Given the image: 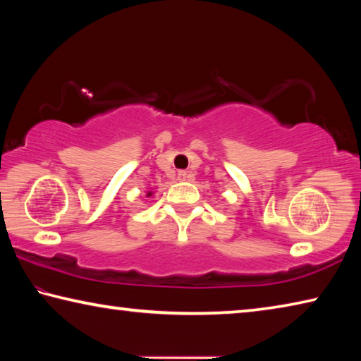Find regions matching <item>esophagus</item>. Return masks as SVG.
I'll use <instances>...</instances> for the list:
<instances>
[{"mask_svg": "<svg viewBox=\"0 0 361 361\" xmlns=\"http://www.w3.org/2000/svg\"><path fill=\"white\" fill-rule=\"evenodd\" d=\"M178 180L180 181H189V180H191V175L185 172V170H181V172H178Z\"/></svg>", "mask_w": 361, "mask_h": 361, "instance_id": "obj_1", "label": "esophagus"}]
</instances>
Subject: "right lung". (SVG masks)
<instances>
[{"instance_id":"1","label":"right lung","mask_w":361,"mask_h":361,"mask_svg":"<svg viewBox=\"0 0 361 361\" xmlns=\"http://www.w3.org/2000/svg\"><path fill=\"white\" fill-rule=\"evenodd\" d=\"M151 195H152V191H148V192H146V197H151Z\"/></svg>"}]
</instances>
